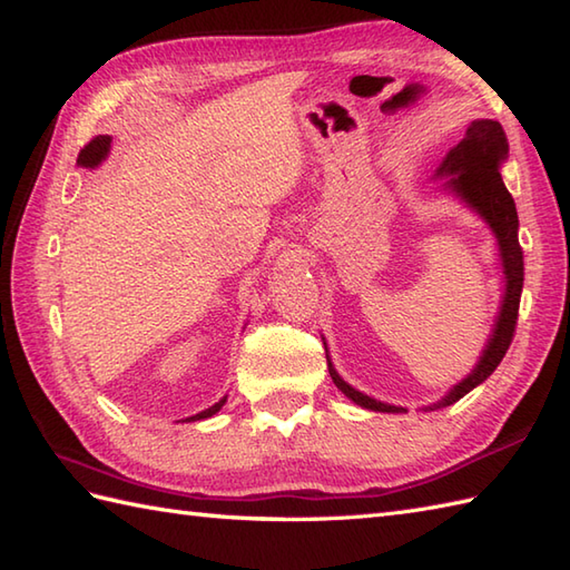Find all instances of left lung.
<instances>
[{
	"instance_id": "1",
	"label": "left lung",
	"mask_w": 570,
	"mask_h": 570,
	"mask_svg": "<svg viewBox=\"0 0 570 570\" xmlns=\"http://www.w3.org/2000/svg\"><path fill=\"white\" fill-rule=\"evenodd\" d=\"M507 154H510V144H507L502 125L494 122V119H475V122L465 129V137L460 139L458 147L448 151L439 174H435V176H451L448 178L445 188L463 198L470 208L492 227V233L498 237V245H500L507 284H504V298H502L498 323H494L492 337L485 347V353H482L478 362V367L472 370L463 382H458L453 390L441 399V402L426 406L431 411L455 404L458 399H463L470 390H475L478 384L485 382L490 374L498 370L504 353L512 345L517 316H519V298H522V286H524V252H522V245H519V235H517L519 217H517L514 200L500 176V166L507 159ZM325 357H328V353H325ZM328 372L337 390H341L347 399H353L357 406L370 409V411H386V414L406 411L402 406L377 402V399L353 390V386H350L341 374L335 372L331 357H328Z\"/></svg>"
}]
</instances>
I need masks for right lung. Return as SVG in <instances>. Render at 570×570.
<instances>
[{"label": "right lung", "mask_w": 570, "mask_h": 570, "mask_svg": "<svg viewBox=\"0 0 570 570\" xmlns=\"http://www.w3.org/2000/svg\"><path fill=\"white\" fill-rule=\"evenodd\" d=\"M110 141H112V137H107V135H100V137L90 139V141L85 144V147L80 149V154H78V164H80V166H85V168H95V166H100V164L105 161V156L110 154ZM223 404H225V399H220V402L213 404L210 409H205V411H200V414L190 416V419H186V421L210 419L213 414H217V411L223 409Z\"/></svg>", "instance_id": "add662e5"}]
</instances>
